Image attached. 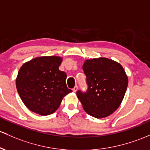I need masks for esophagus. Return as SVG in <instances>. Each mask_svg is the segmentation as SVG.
Listing matches in <instances>:
<instances>
[{"label": "esophagus", "instance_id": "34e87169", "mask_svg": "<svg viewBox=\"0 0 150 150\" xmlns=\"http://www.w3.org/2000/svg\"><path fill=\"white\" fill-rule=\"evenodd\" d=\"M78 86H77V85H75V87H74V88L72 89V91L74 92V93H75V92L77 91V90H78Z\"/></svg>", "mask_w": 150, "mask_h": 150}]
</instances>
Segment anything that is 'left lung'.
<instances>
[{
	"label": "left lung",
	"mask_w": 150,
	"mask_h": 150,
	"mask_svg": "<svg viewBox=\"0 0 150 150\" xmlns=\"http://www.w3.org/2000/svg\"><path fill=\"white\" fill-rule=\"evenodd\" d=\"M83 70L88 85L86 93L77 96L84 110L95 118H104L117 109L124 98L128 78L119 62L106 57L86 60Z\"/></svg>",
	"instance_id": "8db88e82"
}]
</instances>
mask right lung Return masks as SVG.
I'll use <instances>...</instances> for the list:
<instances>
[{"instance_id":"obj_1","label":"right lung","mask_w":150,"mask_h":150,"mask_svg":"<svg viewBox=\"0 0 150 150\" xmlns=\"http://www.w3.org/2000/svg\"><path fill=\"white\" fill-rule=\"evenodd\" d=\"M62 58L42 56L25 62L16 78V88L23 103L30 111L42 116L58 109L65 95L71 93L67 75L59 66Z\"/></svg>"}]
</instances>
